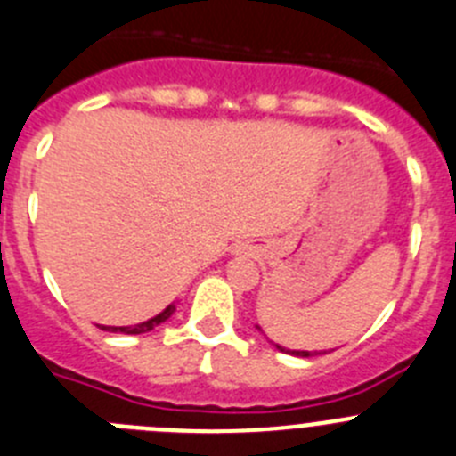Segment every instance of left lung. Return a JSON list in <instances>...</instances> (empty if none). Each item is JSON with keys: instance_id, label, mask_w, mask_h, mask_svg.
Here are the masks:
<instances>
[{"instance_id": "left-lung-1", "label": "left lung", "mask_w": 456, "mask_h": 456, "mask_svg": "<svg viewBox=\"0 0 456 456\" xmlns=\"http://www.w3.org/2000/svg\"><path fill=\"white\" fill-rule=\"evenodd\" d=\"M277 347H279V346H277ZM279 350L286 352L284 347H279ZM290 354H297V356H314V354H311V352H306V350H293V352H290ZM318 354H320V352H318Z\"/></svg>"}]
</instances>
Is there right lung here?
<instances>
[{
    "instance_id": "obj_1",
    "label": "right lung",
    "mask_w": 456,
    "mask_h": 456,
    "mask_svg": "<svg viewBox=\"0 0 456 456\" xmlns=\"http://www.w3.org/2000/svg\"><path fill=\"white\" fill-rule=\"evenodd\" d=\"M172 311H175V305H170L167 309H163L161 314L154 315V318H150L147 322H141V325H134V327H102V330H109V331H125V334H145V331H151L154 327H159L161 322H166L167 318L172 315Z\"/></svg>"
}]
</instances>
